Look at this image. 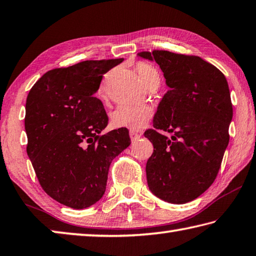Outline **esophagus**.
<instances>
[{"instance_id":"34e87169","label":"esophagus","mask_w":256,"mask_h":256,"mask_svg":"<svg viewBox=\"0 0 256 256\" xmlns=\"http://www.w3.org/2000/svg\"><path fill=\"white\" fill-rule=\"evenodd\" d=\"M130 138H131L132 141H136L138 138H141V133L134 132V131H130Z\"/></svg>"}]
</instances>
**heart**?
I'll use <instances>...</instances> for the list:
<instances>
[{
  "label": "heart",
  "mask_w": 256,
  "mask_h": 256,
  "mask_svg": "<svg viewBox=\"0 0 256 256\" xmlns=\"http://www.w3.org/2000/svg\"><path fill=\"white\" fill-rule=\"evenodd\" d=\"M136 70L140 80L146 85L154 80H160L156 69L148 64H138ZM151 116L152 110L146 105H120L112 113L110 120L114 128L140 131L148 124Z\"/></svg>",
  "instance_id": "1"
}]
</instances>
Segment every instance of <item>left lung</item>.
<instances>
[{"label":"left lung","instance_id":"left-lung-1","mask_svg":"<svg viewBox=\"0 0 256 256\" xmlns=\"http://www.w3.org/2000/svg\"><path fill=\"white\" fill-rule=\"evenodd\" d=\"M138 56L159 64L170 88L158 105L154 128L144 133L154 148L146 166L148 189L181 205L205 192L220 168L233 118L228 84L220 69L196 56L164 50Z\"/></svg>","mask_w":256,"mask_h":256}]
</instances>
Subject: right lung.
I'll list each match as a JSON object with an SVG mask.
<instances>
[{"instance_id":"1","label":"right lung","mask_w":256,"mask_h":256,"mask_svg":"<svg viewBox=\"0 0 256 256\" xmlns=\"http://www.w3.org/2000/svg\"><path fill=\"white\" fill-rule=\"evenodd\" d=\"M123 60H86L49 70L28 94V156L41 187L64 206L84 209L98 202L110 162L131 144L126 128L100 136L108 118L95 97L104 74Z\"/></svg>"}]
</instances>
